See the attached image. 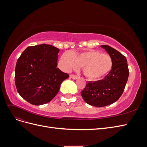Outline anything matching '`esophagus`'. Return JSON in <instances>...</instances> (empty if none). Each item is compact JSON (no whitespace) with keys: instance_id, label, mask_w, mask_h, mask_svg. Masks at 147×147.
I'll use <instances>...</instances> for the list:
<instances>
[{"instance_id":"obj_1","label":"esophagus","mask_w":147,"mask_h":147,"mask_svg":"<svg viewBox=\"0 0 147 147\" xmlns=\"http://www.w3.org/2000/svg\"><path fill=\"white\" fill-rule=\"evenodd\" d=\"M70 77L71 78L74 79V80H76V79L78 78V77L76 76V75H70Z\"/></svg>"}]
</instances>
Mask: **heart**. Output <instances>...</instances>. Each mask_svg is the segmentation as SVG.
Returning a JSON list of instances; mask_svg holds the SVG:
<instances>
[{
    "label": "heart",
    "instance_id": "1",
    "mask_svg": "<svg viewBox=\"0 0 147 147\" xmlns=\"http://www.w3.org/2000/svg\"><path fill=\"white\" fill-rule=\"evenodd\" d=\"M61 64L65 71L78 67H82L84 76L90 80H96L104 77L112 67V59L105 53L89 50L73 55L65 52L61 57Z\"/></svg>",
    "mask_w": 147,
    "mask_h": 147
}]
</instances>
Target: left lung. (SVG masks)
I'll use <instances>...</instances> for the list:
<instances>
[{
  "mask_svg": "<svg viewBox=\"0 0 147 147\" xmlns=\"http://www.w3.org/2000/svg\"><path fill=\"white\" fill-rule=\"evenodd\" d=\"M112 59V67L104 79L88 82L81 92L89 105L102 107L112 104L122 95L127 82L129 69L126 57L108 45H101Z\"/></svg>",
  "mask_w": 147,
  "mask_h": 147,
  "instance_id": "1",
  "label": "left lung"
}]
</instances>
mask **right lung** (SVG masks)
<instances>
[{
    "label": "right lung",
    "instance_id": "1",
    "mask_svg": "<svg viewBox=\"0 0 147 147\" xmlns=\"http://www.w3.org/2000/svg\"><path fill=\"white\" fill-rule=\"evenodd\" d=\"M59 50L42 44L22 53L15 67V84L20 95L34 105L50 102L69 75L57 68Z\"/></svg>",
    "mask_w": 147,
    "mask_h": 147
}]
</instances>
